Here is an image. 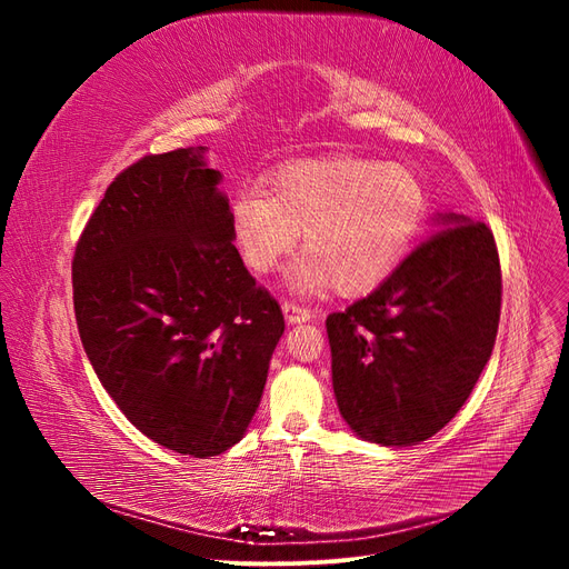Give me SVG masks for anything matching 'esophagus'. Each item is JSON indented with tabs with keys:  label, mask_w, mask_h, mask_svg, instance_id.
<instances>
[{
	"label": "esophagus",
	"mask_w": 569,
	"mask_h": 569,
	"mask_svg": "<svg viewBox=\"0 0 569 569\" xmlns=\"http://www.w3.org/2000/svg\"><path fill=\"white\" fill-rule=\"evenodd\" d=\"M282 311H284V318L289 322H306V320H311V316H313L311 308H306L297 301H282Z\"/></svg>",
	"instance_id": "esophagus-1"
}]
</instances>
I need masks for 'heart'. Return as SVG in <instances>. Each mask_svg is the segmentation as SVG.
<instances>
[{
	"label": "heart",
	"instance_id": "obj_1",
	"mask_svg": "<svg viewBox=\"0 0 569 569\" xmlns=\"http://www.w3.org/2000/svg\"><path fill=\"white\" fill-rule=\"evenodd\" d=\"M427 189L416 170L360 157L291 163L268 192L244 189L232 203L237 247L253 272H270L301 244L297 282L360 295L399 266L427 218Z\"/></svg>",
	"mask_w": 569,
	"mask_h": 569
}]
</instances>
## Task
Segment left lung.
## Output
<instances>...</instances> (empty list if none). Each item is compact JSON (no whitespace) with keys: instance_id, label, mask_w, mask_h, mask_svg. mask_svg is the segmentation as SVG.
Returning a JSON list of instances; mask_svg holds the SVG:
<instances>
[{"instance_id":"8db88e82","label":"left lung","mask_w":569,"mask_h":569,"mask_svg":"<svg viewBox=\"0 0 569 569\" xmlns=\"http://www.w3.org/2000/svg\"><path fill=\"white\" fill-rule=\"evenodd\" d=\"M439 228L372 295L325 320L341 418L382 446H416L451 422L496 343L493 232L458 216Z\"/></svg>"}]
</instances>
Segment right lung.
I'll return each mask as SVG.
<instances>
[{
  "instance_id": "right-lung-1",
  "label": "right lung",
  "mask_w": 569,
  "mask_h": 569,
  "mask_svg": "<svg viewBox=\"0 0 569 569\" xmlns=\"http://www.w3.org/2000/svg\"><path fill=\"white\" fill-rule=\"evenodd\" d=\"M201 149L149 153L107 187L73 253L84 353L123 416L182 456L244 437L284 332L232 244Z\"/></svg>"
}]
</instances>
